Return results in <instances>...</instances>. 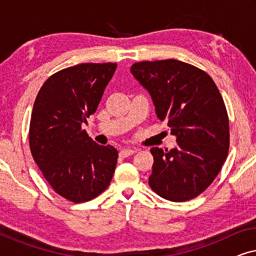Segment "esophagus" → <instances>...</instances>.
Here are the masks:
<instances>
[{
	"label": "esophagus",
	"mask_w": 256,
	"mask_h": 256,
	"mask_svg": "<svg viewBox=\"0 0 256 256\" xmlns=\"http://www.w3.org/2000/svg\"><path fill=\"white\" fill-rule=\"evenodd\" d=\"M136 152L135 149H130V148H126V149H122L120 152V157H122V158H124V157H128L132 155V154Z\"/></svg>",
	"instance_id": "1"
}]
</instances>
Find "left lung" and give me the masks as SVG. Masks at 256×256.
Returning a JSON list of instances; mask_svg holds the SVG:
<instances>
[{
    "instance_id": "1",
    "label": "left lung",
    "mask_w": 256,
    "mask_h": 256,
    "mask_svg": "<svg viewBox=\"0 0 256 256\" xmlns=\"http://www.w3.org/2000/svg\"><path fill=\"white\" fill-rule=\"evenodd\" d=\"M130 72L177 138L176 148L150 149V188L171 202L196 198L218 176L228 154V115L218 87L205 71L176 59L135 62Z\"/></svg>"
}]
</instances>
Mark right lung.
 <instances>
[{"label":"right lung","mask_w":256,"mask_h":256,"mask_svg":"<svg viewBox=\"0 0 256 256\" xmlns=\"http://www.w3.org/2000/svg\"><path fill=\"white\" fill-rule=\"evenodd\" d=\"M116 62H85L60 70L40 87L30 120L34 160L51 188L70 202H84L106 190L118 150L88 138L86 118L96 113Z\"/></svg>","instance_id":"right-lung-1"}]
</instances>
